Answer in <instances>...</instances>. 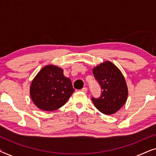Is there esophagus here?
<instances>
[{"label": "esophagus", "mask_w": 156, "mask_h": 156, "mask_svg": "<svg viewBox=\"0 0 156 156\" xmlns=\"http://www.w3.org/2000/svg\"><path fill=\"white\" fill-rule=\"evenodd\" d=\"M82 91H83V92H84V93H87V87H84V88H82Z\"/></svg>", "instance_id": "obj_1"}]
</instances>
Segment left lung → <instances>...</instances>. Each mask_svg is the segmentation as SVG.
<instances>
[{
	"label": "left lung",
	"instance_id": "left-lung-1",
	"mask_svg": "<svg viewBox=\"0 0 156 156\" xmlns=\"http://www.w3.org/2000/svg\"><path fill=\"white\" fill-rule=\"evenodd\" d=\"M93 74L101 89L99 98H91L95 107L104 114H115L127 100L128 88L124 76L109 61L95 67Z\"/></svg>",
	"mask_w": 156,
	"mask_h": 156
}]
</instances>
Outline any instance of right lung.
<instances>
[{
	"instance_id": "add662e5",
	"label": "right lung",
	"mask_w": 156,
	"mask_h": 156,
	"mask_svg": "<svg viewBox=\"0 0 156 156\" xmlns=\"http://www.w3.org/2000/svg\"><path fill=\"white\" fill-rule=\"evenodd\" d=\"M74 89L63 69L49 65L42 68L33 79L30 94L33 103L40 109L52 112L65 105Z\"/></svg>"
}]
</instances>
